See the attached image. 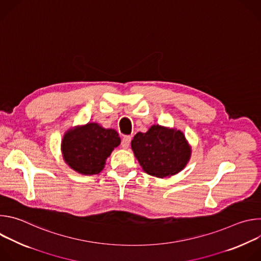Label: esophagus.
<instances>
[{"label":"esophagus","instance_id":"esophagus-1","mask_svg":"<svg viewBox=\"0 0 261 261\" xmlns=\"http://www.w3.org/2000/svg\"><path fill=\"white\" fill-rule=\"evenodd\" d=\"M130 141H131V136H129V135H126V136H124L123 137V139H122V147H124V148H127L128 146H129V144H130Z\"/></svg>","mask_w":261,"mask_h":261}]
</instances>
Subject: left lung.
I'll return each mask as SVG.
<instances>
[{"mask_svg":"<svg viewBox=\"0 0 261 261\" xmlns=\"http://www.w3.org/2000/svg\"><path fill=\"white\" fill-rule=\"evenodd\" d=\"M131 147L142 169L157 177L179 172L191 156V148L182 132L159 125L152 126L146 133L138 132L131 141Z\"/></svg>","mask_w":261,"mask_h":261,"instance_id":"obj_1","label":"left lung"}]
</instances>
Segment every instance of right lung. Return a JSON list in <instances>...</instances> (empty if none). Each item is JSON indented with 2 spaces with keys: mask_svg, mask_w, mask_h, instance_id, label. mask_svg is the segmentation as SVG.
I'll list each match as a JSON object with an SVG mask.
<instances>
[{
  "mask_svg": "<svg viewBox=\"0 0 261 261\" xmlns=\"http://www.w3.org/2000/svg\"><path fill=\"white\" fill-rule=\"evenodd\" d=\"M121 142L114 129H104L96 123L69 130L62 140L66 163L75 171L90 175L99 173L105 160Z\"/></svg>",
  "mask_w": 261,
  "mask_h": 261,
  "instance_id": "right-lung-1",
  "label": "right lung"
}]
</instances>
